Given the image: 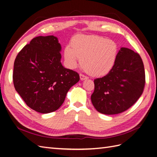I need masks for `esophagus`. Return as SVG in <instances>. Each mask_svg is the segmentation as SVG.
Instances as JSON below:
<instances>
[{
    "mask_svg": "<svg viewBox=\"0 0 157 157\" xmlns=\"http://www.w3.org/2000/svg\"><path fill=\"white\" fill-rule=\"evenodd\" d=\"M80 78L81 80H86L88 78V77H86V76L84 75L83 74H80Z\"/></svg>",
    "mask_w": 157,
    "mask_h": 157,
    "instance_id": "esophagus-1",
    "label": "esophagus"
}]
</instances>
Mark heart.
<instances>
[{"label": "heart", "mask_w": 157, "mask_h": 157, "mask_svg": "<svg viewBox=\"0 0 157 157\" xmlns=\"http://www.w3.org/2000/svg\"><path fill=\"white\" fill-rule=\"evenodd\" d=\"M118 47L115 42L98 35L78 36L64 50V58L71 68L77 66L81 59L88 73L101 77L109 73L115 64Z\"/></svg>", "instance_id": "obj_1"}]
</instances>
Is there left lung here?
Wrapping results in <instances>:
<instances>
[{"label": "left lung", "mask_w": 157, "mask_h": 157, "mask_svg": "<svg viewBox=\"0 0 157 157\" xmlns=\"http://www.w3.org/2000/svg\"><path fill=\"white\" fill-rule=\"evenodd\" d=\"M145 83L144 65L140 56L129 48H121L110 72L94 80L92 103L98 112L105 115L122 113L140 98Z\"/></svg>", "instance_id": "obj_1"}]
</instances>
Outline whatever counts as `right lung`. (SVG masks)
<instances>
[{
  "instance_id": "obj_1",
  "label": "right lung",
  "mask_w": 157,
  "mask_h": 157,
  "mask_svg": "<svg viewBox=\"0 0 157 157\" xmlns=\"http://www.w3.org/2000/svg\"><path fill=\"white\" fill-rule=\"evenodd\" d=\"M61 44L53 36H39L19 52L14 61L13 82L27 106L36 112L58 109L79 75L61 63Z\"/></svg>"
}]
</instances>
